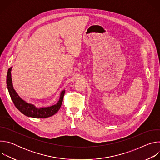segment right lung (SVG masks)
I'll return each mask as SVG.
<instances>
[{
    "label": "right lung",
    "instance_id": "1",
    "mask_svg": "<svg viewBox=\"0 0 160 160\" xmlns=\"http://www.w3.org/2000/svg\"><path fill=\"white\" fill-rule=\"evenodd\" d=\"M12 67H11L8 70V75H7V86L10 94L11 98L16 106V108L23 115L28 117L32 118H45L50 117L54 114H56L61 108V106L62 102L63 97L64 95L65 91L62 90L61 95L59 101L57 104L51 106L50 107L46 108H36L34 105L32 104L27 103L25 101L22 100L16 93L14 89L13 88L12 84V79H11V71Z\"/></svg>",
    "mask_w": 160,
    "mask_h": 160
}]
</instances>
